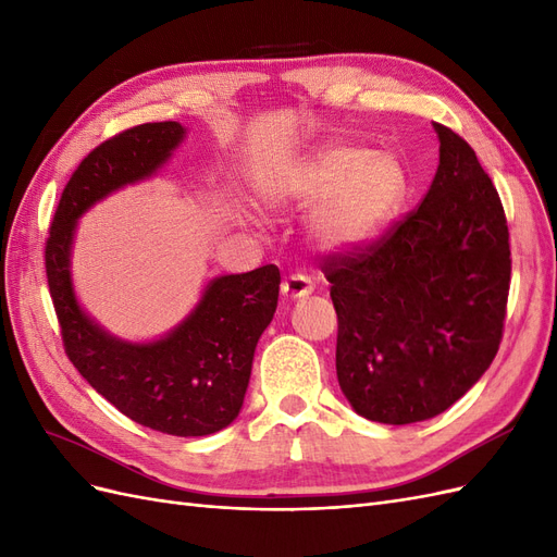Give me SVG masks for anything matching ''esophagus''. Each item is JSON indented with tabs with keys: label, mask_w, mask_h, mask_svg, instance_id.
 Instances as JSON below:
<instances>
[{
	"label": "esophagus",
	"mask_w": 557,
	"mask_h": 557,
	"mask_svg": "<svg viewBox=\"0 0 557 557\" xmlns=\"http://www.w3.org/2000/svg\"><path fill=\"white\" fill-rule=\"evenodd\" d=\"M281 293L285 299H301L313 293V283L305 274H290L281 283Z\"/></svg>",
	"instance_id": "esophagus-1"
}]
</instances>
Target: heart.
<instances>
[{
	"label": "heart",
	"instance_id": "heart-1",
	"mask_svg": "<svg viewBox=\"0 0 557 557\" xmlns=\"http://www.w3.org/2000/svg\"><path fill=\"white\" fill-rule=\"evenodd\" d=\"M407 188L397 158L334 146L309 156L264 183L272 201L323 199L311 215V237L327 250L367 244L391 221Z\"/></svg>",
	"mask_w": 557,
	"mask_h": 557
}]
</instances>
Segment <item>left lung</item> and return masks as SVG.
Wrapping results in <instances>:
<instances>
[{
    "label": "left lung",
    "instance_id": "left-lung-1",
    "mask_svg": "<svg viewBox=\"0 0 557 557\" xmlns=\"http://www.w3.org/2000/svg\"><path fill=\"white\" fill-rule=\"evenodd\" d=\"M440 166L420 207L379 242L323 260L339 332L336 379L385 425L444 413L497 356L511 250L495 185L462 137L434 123Z\"/></svg>",
    "mask_w": 557,
    "mask_h": 557
}]
</instances>
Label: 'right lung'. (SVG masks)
Listing matches in <instances>:
<instances>
[{"instance_id": "obj_1", "label": "right lung", "mask_w": 557, "mask_h": 557, "mask_svg": "<svg viewBox=\"0 0 557 557\" xmlns=\"http://www.w3.org/2000/svg\"><path fill=\"white\" fill-rule=\"evenodd\" d=\"M174 123H146L99 144L64 185L50 237L46 276L66 358L95 391L134 423L174 436H205L239 416L252 356L272 323L281 274L264 264L209 281L190 315L156 342L109 334L81 309L72 285L76 221L123 185L153 176L183 141Z\"/></svg>"}]
</instances>
